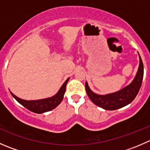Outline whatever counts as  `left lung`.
<instances>
[{
  "label": "left lung",
  "instance_id": "1",
  "mask_svg": "<svg viewBox=\"0 0 150 150\" xmlns=\"http://www.w3.org/2000/svg\"><path fill=\"white\" fill-rule=\"evenodd\" d=\"M139 65L135 78L129 85L117 91L105 95L97 94L91 90L86 81V93L93 104L106 110H115L128 105L135 99L142 86L144 76L143 62L139 54Z\"/></svg>",
  "mask_w": 150,
  "mask_h": 150
}]
</instances>
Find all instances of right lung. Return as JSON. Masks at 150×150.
Instances as JSON below:
<instances>
[{"label": "right lung", "instance_id": "obj_1", "mask_svg": "<svg viewBox=\"0 0 150 150\" xmlns=\"http://www.w3.org/2000/svg\"><path fill=\"white\" fill-rule=\"evenodd\" d=\"M69 79V78L67 79V81L61 86L59 91L54 96L46 98V99H38V100H25V99L17 97L12 92H10L12 96L25 108L30 110L33 112L41 114V113L46 112L54 110L61 103L64 98V95L66 91V86Z\"/></svg>", "mask_w": 150, "mask_h": 150}]
</instances>
